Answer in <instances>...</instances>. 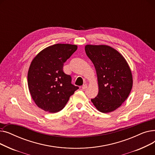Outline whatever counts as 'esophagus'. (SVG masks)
<instances>
[{
    "label": "esophagus",
    "mask_w": 155,
    "mask_h": 155,
    "mask_svg": "<svg viewBox=\"0 0 155 155\" xmlns=\"http://www.w3.org/2000/svg\"><path fill=\"white\" fill-rule=\"evenodd\" d=\"M87 88V85H86V84H85V85H82V90H85V89Z\"/></svg>",
    "instance_id": "esophagus-1"
}]
</instances>
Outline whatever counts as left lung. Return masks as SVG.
Instances as JSON below:
<instances>
[{
  "instance_id": "8db88e82",
  "label": "left lung",
  "mask_w": 155,
  "mask_h": 155,
  "mask_svg": "<svg viewBox=\"0 0 155 155\" xmlns=\"http://www.w3.org/2000/svg\"><path fill=\"white\" fill-rule=\"evenodd\" d=\"M85 50L94 65L98 80L99 93L92 102L101 112L115 110L131 92V69L123 56L109 46L87 45Z\"/></svg>"
}]
</instances>
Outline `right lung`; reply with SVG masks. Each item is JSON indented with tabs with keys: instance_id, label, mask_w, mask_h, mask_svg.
<instances>
[{
	"instance_id": "add662e5",
	"label": "right lung",
	"mask_w": 155,
	"mask_h": 155,
	"mask_svg": "<svg viewBox=\"0 0 155 155\" xmlns=\"http://www.w3.org/2000/svg\"><path fill=\"white\" fill-rule=\"evenodd\" d=\"M77 50L75 45L56 44L44 49L32 60L28 84L38 107L51 113L59 112L78 89L71 84V76L63 70L64 63Z\"/></svg>"
}]
</instances>
